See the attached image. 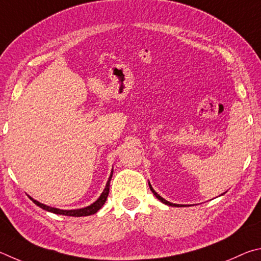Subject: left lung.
<instances>
[{
	"instance_id": "obj_1",
	"label": "left lung",
	"mask_w": 261,
	"mask_h": 261,
	"mask_svg": "<svg viewBox=\"0 0 261 261\" xmlns=\"http://www.w3.org/2000/svg\"><path fill=\"white\" fill-rule=\"evenodd\" d=\"M149 187H150V189H151V191H152V194L154 195V196H156V197L159 199V200H161V202H163L164 204H166V205H170V206H177V207H179V206H181V205H179V204H173V203H170V202H167V200H165V199H164L163 197H161V196H159L157 193H156V191H154L153 189H152V187H151V185H150L149 184Z\"/></svg>"
}]
</instances>
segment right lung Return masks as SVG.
I'll return each instance as SVG.
<instances>
[{"label": "right lung", "mask_w": 261, "mask_h": 261, "mask_svg": "<svg viewBox=\"0 0 261 261\" xmlns=\"http://www.w3.org/2000/svg\"><path fill=\"white\" fill-rule=\"evenodd\" d=\"M113 173H111V175L109 177V181L107 186H105V189L103 190L102 195L99 196V198L96 200L95 203H93L89 206L84 207V208H79V210H59V208H55V207H50L47 206V205L44 204H41L39 203L38 200H35L33 198H31L33 200V203L38 205L39 207L45 210V211H49V212H53V213H56V214H63V216H67V217H86V216H90V214H94L98 211V210L103 206L105 200H107L108 196H109V190H110V181H111V177H112Z\"/></svg>", "instance_id": "obj_1"}]
</instances>
